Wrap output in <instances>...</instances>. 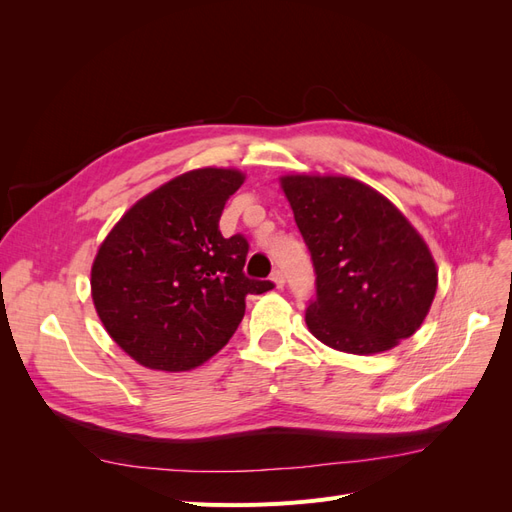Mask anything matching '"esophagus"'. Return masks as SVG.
<instances>
[{"instance_id":"obj_1","label":"esophagus","mask_w":512,"mask_h":512,"mask_svg":"<svg viewBox=\"0 0 512 512\" xmlns=\"http://www.w3.org/2000/svg\"><path fill=\"white\" fill-rule=\"evenodd\" d=\"M271 282L275 284V288H284L286 277H284V273H282L280 269H275V271L271 273Z\"/></svg>"}]
</instances>
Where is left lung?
<instances>
[{
  "instance_id": "left-lung-1",
  "label": "left lung",
  "mask_w": 512,
  "mask_h": 512,
  "mask_svg": "<svg viewBox=\"0 0 512 512\" xmlns=\"http://www.w3.org/2000/svg\"><path fill=\"white\" fill-rule=\"evenodd\" d=\"M282 190L316 271L309 331L348 354L395 348L421 327L438 269L389 198L350 177L286 175Z\"/></svg>"
}]
</instances>
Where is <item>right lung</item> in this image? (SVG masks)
I'll return each mask as SVG.
<instances>
[{
    "instance_id": "add662e5",
    "label": "right lung",
    "mask_w": 512,
    "mask_h": 512,
    "mask_svg": "<svg viewBox=\"0 0 512 512\" xmlns=\"http://www.w3.org/2000/svg\"><path fill=\"white\" fill-rule=\"evenodd\" d=\"M243 173L198 168L170 179L126 211L91 267L104 329L136 363L188 371L235 335L247 294L273 282L243 273L247 239H224L220 215Z\"/></svg>"
}]
</instances>
